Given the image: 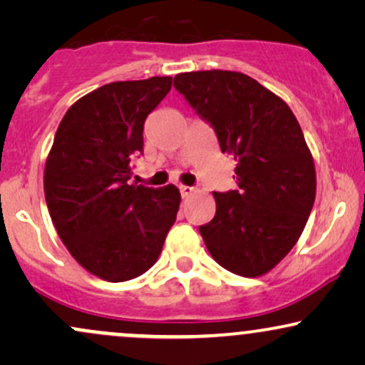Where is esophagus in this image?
Instances as JSON below:
<instances>
[{
  "mask_svg": "<svg viewBox=\"0 0 365 365\" xmlns=\"http://www.w3.org/2000/svg\"><path fill=\"white\" fill-rule=\"evenodd\" d=\"M195 192L194 187H187V185H180V194L182 197H190Z\"/></svg>",
  "mask_w": 365,
  "mask_h": 365,
  "instance_id": "esophagus-1",
  "label": "esophagus"
}]
</instances>
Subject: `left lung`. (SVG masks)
<instances>
[{
	"mask_svg": "<svg viewBox=\"0 0 365 365\" xmlns=\"http://www.w3.org/2000/svg\"><path fill=\"white\" fill-rule=\"evenodd\" d=\"M173 86L237 161V190L212 192L216 215L199 228L204 244L232 273H267L302 235L316 199L299 121L282 98L240 72L178 73Z\"/></svg>",
	"mask_w": 365,
	"mask_h": 365,
	"instance_id": "8db88e82",
	"label": "left lung"
}]
</instances>
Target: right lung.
Wrapping results in <instances>:
<instances>
[{"label": "right lung", "mask_w": 365, "mask_h": 365, "mask_svg": "<svg viewBox=\"0 0 365 365\" xmlns=\"http://www.w3.org/2000/svg\"><path fill=\"white\" fill-rule=\"evenodd\" d=\"M171 77L111 82L70 106L44 168V195L58 235L89 273L118 283L144 274L177 220L178 188L130 185L144 150V121Z\"/></svg>", "instance_id": "1"}]
</instances>
